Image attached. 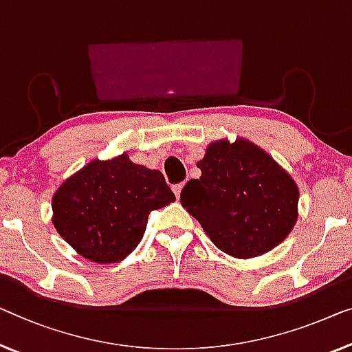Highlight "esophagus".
Returning <instances> with one entry per match:
<instances>
[{
    "mask_svg": "<svg viewBox=\"0 0 352 352\" xmlns=\"http://www.w3.org/2000/svg\"><path fill=\"white\" fill-rule=\"evenodd\" d=\"M183 186H185V183H178V185L172 186V190H174L177 199H180V192H182V190H183Z\"/></svg>",
    "mask_w": 352,
    "mask_h": 352,
    "instance_id": "1",
    "label": "esophagus"
}]
</instances>
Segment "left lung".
Returning <instances> with one entry per match:
<instances>
[{"instance_id": "left-lung-1", "label": "left lung", "mask_w": 352, "mask_h": 352, "mask_svg": "<svg viewBox=\"0 0 352 352\" xmlns=\"http://www.w3.org/2000/svg\"><path fill=\"white\" fill-rule=\"evenodd\" d=\"M180 204L224 253L237 259L269 253L298 218V186L289 172L245 138L210 142Z\"/></svg>"}]
</instances>
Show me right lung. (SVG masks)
Segmentation results:
<instances>
[{"mask_svg": "<svg viewBox=\"0 0 352 352\" xmlns=\"http://www.w3.org/2000/svg\"><path fill=\"white\" fill-rule=\"evenodd\" d=\"M174 201L161 172L135 164L124 151L67 177L52 197V223L82 258L113 264L140 243L150 212Z\"/></svg>", "mask_w": 352, "mask_h": 352, "instance_id": "right-lung-1", "label": "right lung"}]
</instances>
